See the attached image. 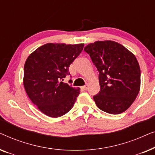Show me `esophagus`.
I'll return each instance as SVG.
<instances>
[{
  "label": "esophagus",
  "instance_id": "1",
  "mask_svg": "<svg viewBox=\"0 0 155 155\" xmlns=\"http://www.w3.org/2000/svg\"><path fill=\"white\" fill-rule=\"evenodd\" d=\"M87 88H88V84H85V85L81 87V89L83 90H87Z\"/></svg>",
  "mask_w": 155,
  "mask_h": 155
}]
</instances>
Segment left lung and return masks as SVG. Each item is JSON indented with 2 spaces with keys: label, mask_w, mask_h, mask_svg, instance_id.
<instances>
[{
  "label": "left lung",
  "mask_w": 155,
  "mask_h": 155,
  "mask_svg": "<svg viewBox=\"0 0 155 155\" xmlns=\"http://www.w3.org/2000/svg\"><path fill=\"white\" fill-rule=\"evenodd\" d=\"M84 51L99 71L100 91L93 99L99 109L119 114L130 107L140 87V68L135 56L113 41H96Z\"/></svg>",
  "instance_id": "obj_1"
}]
</instances>
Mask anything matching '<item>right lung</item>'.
Instances as JSON below:
<instances>
[{"label":"right lung","mask_w":155,"mask_h":155,"mask_svg":"<svg viewBox=\"0 0 155 155\" xmlns=\"http://www.w3.org/2000/svg\"><path fill=\"white\" fill-rule=\"evenodd\" d=\"M84 44L48 43L29 55L24 66V87L29 98L48 116L59 117L73 107L80 92L64 83L70 65L79 56ZM72 80H69L71 83Z\"/></svg>","instance_id":"obj_1"}]
</instances>
